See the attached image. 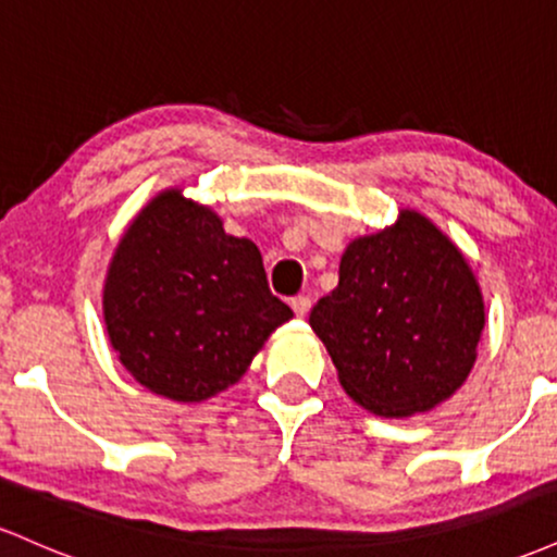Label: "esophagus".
Returning a JSON list of instances; mask_svg holds the SVG:
<instances>
[{
	"label": "esophagus",
	"mask_w": 557,
	"mask_h": 557,
	"mask_svg": "<svg viewBox=\"0 0 557 557\" xmlns=\"http://www.w3.org/2000/svg\"><path fill=\"white\" fill-rule=\"evenodd\" d=\"M290 306H293V311H296V317L304 319L306 314H309V309H311V298L309 296H296V298L290 300Z\"/></svg>",
	"instance_id": "esophagus-1"
}]
</instances>
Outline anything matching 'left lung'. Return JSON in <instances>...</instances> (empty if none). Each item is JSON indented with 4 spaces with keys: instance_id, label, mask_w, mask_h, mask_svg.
<instances>
[{
    "instance_id": "obj_1",
    "label": "left lung",
    "mask_w": 557,
    "mask_h": 557,
    "mask_svg": "<svg viewBox=\"0 0 557 557\" xmlns=\"http://www.w3.org/2000/svg\"><path fill=\"white\" fill-rule=\"evenodd\" d=\"M345 393L385 419L426 413L463 385L484 330L469 261L430 216L400 209L345 246L337 287L311 309Z\"/></svg>"
}]
</instances>
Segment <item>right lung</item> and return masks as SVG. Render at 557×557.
<instances>
[{"instance_id": "right-lung-1", "label": "right lung", "mask_w": 557, "mask_h": 557, "mask_svg": "<svg viewBox=\"0 0 557 557\" xmlns=\"http://www.w3.org/2000/svg\"><path fill=\"white\" fill-rule=\"evenodd\" d=\"M101 311L133 380L177 403L233 387L293 317L270 293L257 243L227 235L222 216L181 185L133 216L112 253Z\"/></svg>"}]
</instances>
